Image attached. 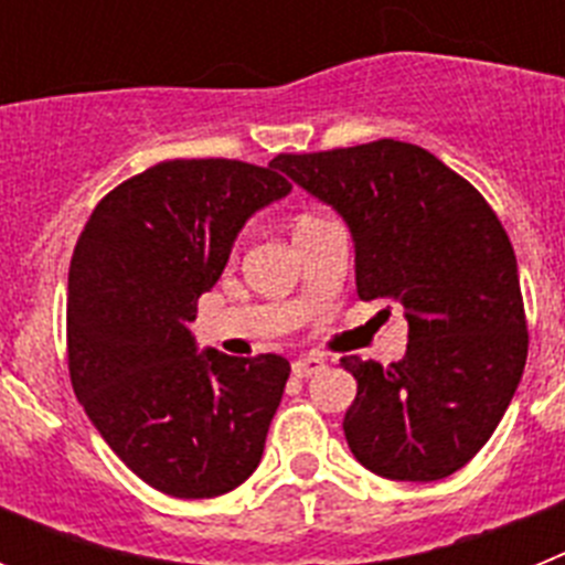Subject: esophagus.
I'll list each match as a JSON object with an SVG mask.
<instances>
[{"instance_id": "obj_1", "label": "esophagus", "mask_w": 565, "mask_h": 565, "mask_svg": "<svg viewBox=\"0 0 565 565\" xmlns=\"http://www.w3.org/2000/svg\"><path fill=\"white\" fill-rule=\"evenodd\" d=\"M291 371H294V376H299V379H308V376H313V373L326 371V359H322V356H317V353H308V356H299V359H294Z\"/></svg>"}]
</instances>
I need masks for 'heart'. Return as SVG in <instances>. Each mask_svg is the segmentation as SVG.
Masks as SVG:
<instances>
[{
  "mask_svg": "<svg viewBox=\"0 0 565 565\" xmlns=\"http://www.w3.org/2000/svg\"><path fill=\"white\" fill-rule=\"evenodd\" d=\"M319 223H326V217H319V214H313V212L294 214V221H291L294 237H297V234H302V232H308V228L319 226Z\"/></svg>",
  "mask_w": 565,
  "mask_h": 565,
  "instance_id": "b5f03b06",
  "label": "heart"
}]
</instances>
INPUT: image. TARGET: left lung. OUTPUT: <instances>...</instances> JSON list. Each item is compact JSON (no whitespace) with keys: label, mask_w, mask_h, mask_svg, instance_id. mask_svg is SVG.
<instances>
[{"label":"left lung","mask_w":565,"mask_h":565,"mask_svg":"<svg viewBox=\"0 0 565 565\" xmlns=\"http://www.w3.org/2000/svg\"><path fill=\"white\" fill-rule=\"evenodd\" d=\"M271 167L348 221L359 299H391L407 317L402 362L342 356L356 379L348 447L391 481L452 476L495 433L526 364L521 279L498 214L436 154L393 138L277 154Z\"/></svg>","instance_id":"1"}]
</instances>
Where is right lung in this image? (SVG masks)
<instances>
[{
	"instance_id": "add662e5",
	"label": "right lung",
	"mask_w": 565,
	"mask_h": 565,
	"mask_svg": "<svg viewBox=\"0 0 565 565\" xmlns=\"http://www.w3.org/2000/svg\"><path fill=\"white\" fill-rule=\"evenodd\" d=\"M288 192L271 163L178 158L118 183L78 234L70 382L109 450L163 495H223L263 458L291 364L194 353L189 322L243 223Z\"/></svg>"
}]
</instances>
